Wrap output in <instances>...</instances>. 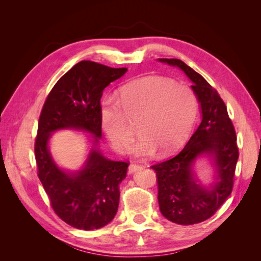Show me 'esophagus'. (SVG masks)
Returning <instances> with one entry per match:
<instances>
[{
	"mask_svg": "<svg viewBox=\"0 0 261 261\" xmlns=\"http://www.w3.org/2000/svg\"><path fill=\"white\" fill-rule=\"evenodd\" d=\"M141 169H143V167H141V165L132 163L129 167H128V173H129V174H133V173H135V172H137V171H139Z\"/></svg>",
	"mask_w": 261,
	"mask_h": 261,
	"instance_id": "esophagus-1",
	"label": "esophagus"
}]
</instances>
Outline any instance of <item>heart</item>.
Masks as SVG:
<instances>
[{"label":"heart","mask_w":261,"mask_h":261,"mask_svg":"<svg viewBox=\"0 0 261 261\" xmlns=\"http://www.w3.org/2000/svg\"><path fill=\"white\" fill-rule=\"evenodd\" d=\"M197 112L195 93L183 84L158 76L139 78L121 87L117 101L100 107L102 130L112 146L125 152L133 138L130 121L138 120L140 136L129 152L138 158L169 154L184 143Z\"/></svg>","instance_id":"obj_1"}]
</instances>
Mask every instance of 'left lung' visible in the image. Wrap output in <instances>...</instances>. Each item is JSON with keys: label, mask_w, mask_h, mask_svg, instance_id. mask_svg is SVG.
<instances>
[{"label": "left lung", "mask_w": 261, "mask_h": 261, "mask_svg": "<svg viewBox=\"0 0 261 261\" xmlns=\"http://www.w3.org/2000/svg\"><path fill=\"white\" fill-rule=\"evenodd\" d=\"M179 68L193 83L201 122L172 159L151 167L158 177V201L164 218L180 225L202 222L215 215L232 193L239 149L234 126L223 100L204 78L177 59H158ZM207 160L212 181L203 185L195 173L197 162Z\"/></svg>", "instance_id": "obj_1"}]
</instances>
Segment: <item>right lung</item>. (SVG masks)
<instances>
[{
  "label": "right lung",
  "mask_w": 261,
  "mask_h": 261,
  "mask_svg": "<svg viewBox=\"0 0 261 261\" xmlns=\"http://www.w3.org/2000/svg\"><path fill=\"white\" fill-rule=\"evenodd\" d=\"M127 68L82 61L63 75L46 98L39 118L35 154L40 178L55 213L70 226L91 231L114 219L120 184L128 163L112 161L99 148L100 99L105 88ZM72 129L88 133L89 153L77 170L61 168L49 152L54 132Z\"/></svg>",
  "instance_id": "1"
}]
</instances>
